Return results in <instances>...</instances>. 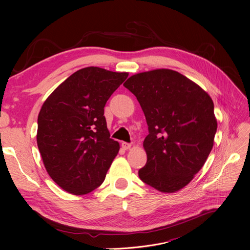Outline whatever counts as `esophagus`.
I'll return each mask as SVG.
<instances>
[{
  "mask_svg": "<svg viewBox=\"0 0 250 250\" xmlns=\"http://www.w3.org/2000/svg\"><path fill=\"white\" fill-rule=\"evenodd\" d=\"M122 148H123L124 150H128V149H130V148H131V144H128V143H125V142H123V143H122Z\"/></svg>",
  "mask_w": 250,
  "mask_h": 250,
  "instance_id": "obj_1",
  "label": "esophagus"
}]
</instances>
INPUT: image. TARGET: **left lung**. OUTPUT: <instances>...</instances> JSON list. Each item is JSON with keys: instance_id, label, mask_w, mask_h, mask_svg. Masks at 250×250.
Instances as JSON below:
<instances>
[{"instance_id": "1", "label": "left lung", "mask_w": 250, "mask_h": 250, "mask_svg": "<svg viewBox=\"0 0 250 250\" xmlns=\"http://www.w3.org/2000/svg\"><path fill=\"white\" fill-rule=\"evenodd\" d=\"M124 86L137 97L146 117L147 154L139 176L162 193H175L203 167L214 146L217 119L209 95L176 71L134 74Z\"/></svg>"}]
</instances>
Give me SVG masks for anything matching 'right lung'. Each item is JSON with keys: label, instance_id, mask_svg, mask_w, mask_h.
Wrapping results in <instances>:
<instances>
[{"label": "right lung", "instance_id": "obj_1", "mask_svg": "<svg viewBox=\"0 0 250 250\" xmlns=\"http://www.w3.org/2000/svg\"><path fill=\"white\" fill-rule=\"evenodd\" d=\"M128 75L83 67L43 102L37 147L50 177L65 192L85 195L104 181L120 150V144L109 138L104 106Z\"/></svg>", "mask_w": 250, "mask_h": 250}]
</instances>
